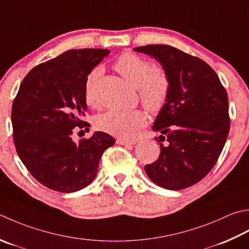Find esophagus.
Here are the masks:
<instances>
[{
    "label": "esophagus",
    "instance_id": "obj_1",
    "mask_svg": "<svg viewBox=\"0 0 249 249\" xmlns=\"http://www.w3.org/2000/svg\"><path fill=\"white\" fill-rule=\"evenodd\" d=\"M116 143L125 145V147H129V145H133L136 143L135 140H125V139H118L116 140Z\"/></svg>",
    "mask_w": 249,
    "mask_h": 249
}]
</instances>
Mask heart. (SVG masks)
I'll return each mask as SVG.
<instances>
[{
  "mask_svg": "<svg viewBox=\"0 0 249 249\" xmlns=\"http://www.w3.org/2000/svg\"><path fill=\"white\" fill-rule=\"evenodd\" d=\"M114 69L127 81L138 89L140 100L151 112H159L166 104L169 94V79L163 68L151 67L150 62L134 53H124L114 61ZM100 69L96 68L86 77L85 99L87 105L94 106L92 87ZM147 123V118L142 111L110 110L98 115L95 120L96 127L116 137L131 139Z\"/></svg>",
  "mask_w": 249,
  "mask_h": 249,
  "instance_id": "b5f03b06",
  "label": "heart"
}]
</instances>
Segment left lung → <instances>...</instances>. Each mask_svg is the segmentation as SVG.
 I'll return each instance as SVG.
<instances>
[{
  "label": "left lung",
  "instance_id": "obj_1",
  "mask_svg": "<svg viewBox=\"0 0 249 249\" xmlns=\"http://www.w3.org/2000/svg\"><path fill=\"white\" fill-rule=\"evenodd\" d=\"M134 51L153 57L170 84L152 126L166 142L160 143V157L145 165V173L164 189L191 187L211 172L225 147L230 129L227 91L216 72L197 57L163 44Z\"/></svg>",
  "mask_w": 249,
  "mask_h": 249
}]
</instances>
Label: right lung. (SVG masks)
<instances>
[{
  "mask_svg": "<svg viewBox=\"0 0 249 249\" xmlns=\"http://www.w3.org/2000/svg\"><path fill=\"white\" fill-rule=\"evenodd\" d=\"M110 53L108 50H71L43 62L21 82L12 108L16 151L43 186L62 193L85 188L98 173L105 150L115 143L104 131L75 143V127L87 111L86 77Z\"/></svg>",
  "mask_w": 249,
  "mask_h": 249,
  "instance_id": "right-lung-1",
  "label": "right lung"
}]
</instances>
